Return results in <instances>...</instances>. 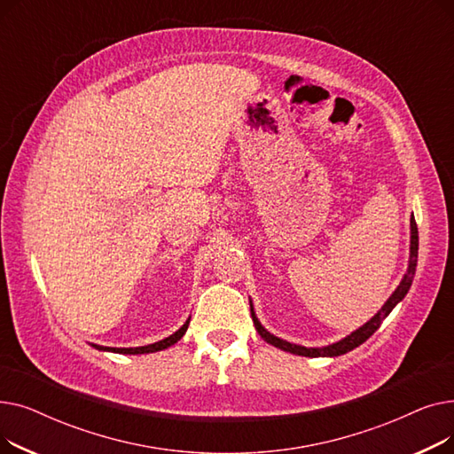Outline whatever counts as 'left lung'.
Instances as JSON below:
<instances>
[{
	"label": "left lung",
	"instance_id": "8db88e82",
	"mask_svg": "<svg viewBox=\"0 0 454 454\" xmlns=\"http://www.w3.org/2000/svg\"><path fill=\"white\" fill-rule=\"evenodd\" d=\"M416 265H418V226H416V219L412 217L411 219V261H409V272L404 274V278L399 283V287L387 300L383 309H380V311L370 322H366L363 327L353 331L351 335H348L346 339H342V340H339L335 344L325 346V348H303V346H298V344H291L287 340H281V339L270 335V333L259 324V320H257V317L254 313V307L250 303L254 325H255L257 333L261 335V339L267 340L269 344H272V346H276L279 349H283V351H289V353L301 355V356H339V355H344V353L355 349L356 346H361L363 342H366L373 335V333L379 329V325H380V322H383V318L388 317L392 313V309L404 298V294L409 293L411 285H412V276H414Z\"/></svg>",
	"mask_w": 454,
	"mask_h": 454
}]
</instances>
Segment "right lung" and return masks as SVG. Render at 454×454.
Wrapping results in <instances>:
<instances>
[{
	"instance_id": "add662e5",
	"label": "right lung",
	"mask_w": 454,
	"mask_h": 454,
	"mask_svg": "<svg viewBox=\"0 0 454 454\" xmlns=\"http://www.w3.org/2000/svg\"><path fill=\"white\" fill-rule=\"evenodd\" d=\"M187 325H189V320L176 331L173 333L171 337H167L160 342H154V344H149V346H139V348H106V346H98V344H91L93 348H98L101 351H114V353H125V355H141V353H154V351H161L165 348H169L173 344H176L182 337L184 333L187 331Z\"/></svg>"
}]
</instances>
